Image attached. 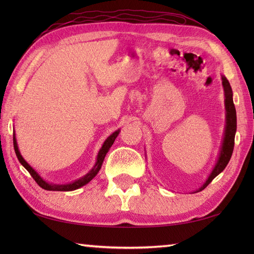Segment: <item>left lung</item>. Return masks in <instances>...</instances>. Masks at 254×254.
<instances>
[{"instance_id": "8db88e82", "label": "left lung", "mask_w": 254, "mask_h": 254, "mask_svg": "<svg viewBox=\"0 0 254 254\" xmlns=\"http://www.w3.org/2000/svg\"><path fill=\"white\" fill-rule=\"evenodd\" d=\"M223 87L225 93V109H226V126H225V133L222 143V148L218 156V160L215 165L213 171L210 172L207 180L205 181L204 185L198 189L196 192L202 191L203 189L206 188L215 177H217L222 172L225 167L228 165L231 158V155L234 152L235 146V135L237 130V116H236V108L233 100V90H231L230 84L228 79L225 76H222Z\"/></svg>"}]
</instances>
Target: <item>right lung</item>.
<instances>
[{
  "instance_id": "obj_1",
  "label": "right lung",
  "mask_w": 254,
  "mask_h": 254,
  "mask_svg": "<svg viewBox=\"0 0 254 254\" xmlns=\"http://www.w3.org/2000/svg\"><path fill=\"white\" fill-rule=\"evenodd\" d=\"M119 133H120V131H119V130L116 131V132H113L111 135L106 139L104 145H102V147L99 150L98 155H97V160H96V164L94 166V168L91 169L87 175H85L84 177L80 178V179L75 180L72 183H68V185H53V183H49V182L45 181L39 175L37 174V171L35 169H32V167L23 158V156L20 155L18 146H17V141H16V137H15V133L13 135V143H14L15 153H16V156H17L19 163L25 167L27 171H28L30 174V176L34 178L35 181L38 183V186L41 187L42 189H45V190H48V191H73V190H76V189H78V188H82L85 185H87V183L93 180V178H95V176L98 174L100 168H101V165H102V163H104L106 154L108 153V150L110 149V147L112 146V144H113V142H115V139L117 138V136L119 135Z\"/></svg>"
}]
</instances>
